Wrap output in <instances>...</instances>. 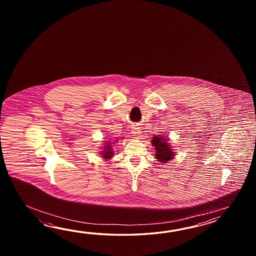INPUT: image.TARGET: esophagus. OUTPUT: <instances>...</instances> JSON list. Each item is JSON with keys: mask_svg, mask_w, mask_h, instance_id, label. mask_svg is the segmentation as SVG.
I'll return each instance as SVG.
<instances>
[{"mask_svg": "<svg viewBox=\"0 0 256 256\" xmlns=\"http://www.w3.org/2000/svg\"><path fill=\"white\" fill-rule=\"evenodd\" d=\"M141 132L142 130L139 126H134V127H132V134H134V136H136V137H139V136H141Z\"/></svg>", "mask_w": 256, "mask_h": 256, "instance_id": "obj_1", "label": "esophagus"}]
</instances>
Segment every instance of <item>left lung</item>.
<instances>
[{
    "label": "left lung",
    "mask_w": 256,
    "mask_h": 256,
    "mask_svg": "<svg viewBox=\"0 0 256 256\" xmlns=\"http://www.w3.org/2000/svg\"><path fill=\"white\" fill-rule=\"evenodd\" d=\"M152 144L156 149V158L161 163H168L169 160L174 158V152L169 146L168 139L166 140L163 136H158L152 137Z\"/></svg>",
    "instance_id": "left-lung-1"
}]
</instances>
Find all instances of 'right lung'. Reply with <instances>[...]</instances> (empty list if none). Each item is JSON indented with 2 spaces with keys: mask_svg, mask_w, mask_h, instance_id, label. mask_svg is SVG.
<instances>
[{
  "mask_svg": "<svg viewBox=\"0 0 256 256\" xmlns=\"http://www.w3.org/2000/svg\"><path fill=\"white\" fill-rule=\"evenodd\" d=\"M112 144H110V142H106V144L102 146V148H104V151H102V154H102V158H105V159H110V158H112V154H114V151H112Z\"/></svg>",
  "mask_w": 256,
  "mask_h": 256,
  "instance_id": "obj_1",
  "label": "right lung"
}]
</instances>
